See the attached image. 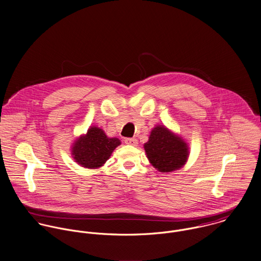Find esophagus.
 Listing matches in <instances>:
<instances>
[{
  "label": "esophagus",
  "instance_id": "34e87169",
  "mask_svg": "<svg viewBox=\"0 0 261 261\" xmlns=\"http://www.w3.org/2000/svg\"><path fill=\"white\" fill-rule=\"evenodd\" d=\"M124 142L128 145H133V146H136L138 145V140L137 139H125Z\"/></svg>",
  "mask_w": 261,
  "mask_h": 261
}]
</instances>
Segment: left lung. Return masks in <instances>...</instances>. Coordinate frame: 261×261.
<instances>
[{
    "instance_id": "1",
    "label": "left lung",
    "mask_w": 261,
    "mask_h": 261,
    "mask_svg": "<svg viewBox=\"0 0 261 261\" xmlns=\"http://www.w3.org/2000/svg\"><path fill=\"white\" fill-rule=\"evenodd\" d=\"M144 149L150 164L162 172L180 168L189 155L187 143L163 125L151 130Z\"/></svg>"
}]
</instances>
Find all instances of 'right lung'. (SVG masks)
Masks as SVG:
<instances>
[{
	"instance_id": "add662e5",
	"label": "right lung",
	"mask_w": 261,
	"mask_h": 261,
	"mask_svg": "<svg viewBox=\"0 0 261 261\" xmlns=\"http://www.w3.org/2000/svg\"><path fill=\"white\" fill-rule=\"evenodd\" d=\"M119 144V139H110L102 129L93 126L86 136L81 137L73 144L72 155L79 165L96 168L110 159L114 149Z\"/></svg>"
}]
</instances>
